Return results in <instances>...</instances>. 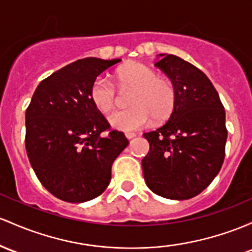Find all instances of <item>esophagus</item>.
<instances>
[{
	"label": "esophagus",
	"mask_w": 252,
	"mask_h": 252,
	"mask_svg": "<svg viewBox=\"0 0 252 252\" xmlns=\"http://www.w3.org/2000/svg\"><path fill=\"white\" fill-rule=\"evenodd\" d=\"M135 136H136V134H135V132H126V139H129V140H130V139H132V137H135Z\"/></svg>",
	"instance_id": "obj_1"
}]
</instances>
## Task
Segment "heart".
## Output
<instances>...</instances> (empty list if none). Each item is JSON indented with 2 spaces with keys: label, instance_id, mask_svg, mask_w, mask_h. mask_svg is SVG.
<instances>
[{
  "label": "heart",
  "instance_id": "b5f03b06",
  "mask_svg": "<svg viewBox=\"0 0 252 252\" xmlns=\"http://www.w3.org/2000/svg\"><path fill=\"white\" fill-rule=\"evenodd\" d=\"M122 88L132 90L129 96L130 109L113 112L109 117L113 128L123 131H135L156 123L166 121L177 101L176 88L166 77L157 76V71L143 63L123 65L115 74ZM91 100L98 111L107 113L117 104V92L109 79L98 76L90 91Z\"/></svg>",
  "mask_w": 252,
  "mask_h": 252
}]
</instances>
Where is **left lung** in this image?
<instances>
[{"mask_svg": "<svg viewBox=\"0 0 252 252\" xmlns=\"http://www.w3.org/2000/svg\"><path fill=\"white\" fill-rule=\"evenodd\" d=\"M158 56L154 65L171 79L177 101L164 126L143 134L149 142L142 159L143 177L157 195L188 200L202 192L222 166L227 140L225 109L200 69L175 55Z\"/></svg>", "mask_w": 252, "mask_h": 252, "instance_id": "left-lung-1", "label": "left lung"}]
</instances>
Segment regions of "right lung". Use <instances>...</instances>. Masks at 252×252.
Here are the masks:
<instances>
[{"mask_svg":"<svg viewBox=\"0 0 252 252\" xmlns=\"http://www.w3.org/2000/svg\"><path fill=\"white\" fill-rule=\"evenodd\" d=\"M120 62L88 57L65 65L38 85L26 110L25 146L31 166L43 187L65 202L101 195L113 161L129 145L90 96L93 81Z\"/></svg>","mask_w":252,"mask_h":252,"instance_id":"add662e5","label":"right lung"}]
</instances>
